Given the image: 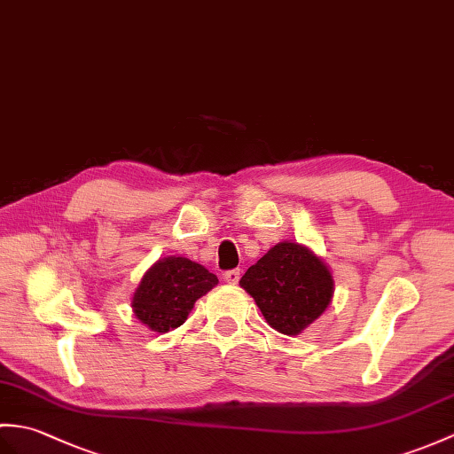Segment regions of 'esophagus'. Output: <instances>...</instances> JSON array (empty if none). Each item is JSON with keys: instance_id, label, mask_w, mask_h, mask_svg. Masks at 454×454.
I'll return each instance as SVG.
<instances>
[{"instance_id": "esophagus-1", "label": "esophagus", "mask_w": 454, "mask_h": 454, "mask_svg": "<svg viewBox=\"0 0 454 454\" xmlns=\"http://www.w3.org/2000/svg\"><path fill=\"white\" fill-rule=\"evenodd\" d=\"M239 277H241L239 269H234V270H226V272H224V280H226L228 284H238V282H239Z\"/></svg>"}]
</instances>
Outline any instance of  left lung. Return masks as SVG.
Wrapping results in <instances>:
<instances>
[{
    "label": "left lung",
    "mask_w": 454,
    "mask_h": 454,
    "mask_svg": "<svg viewBox=\"0 0 454 454\" xmlns=\"http://www.w3.org/2000/svg\"><path fill=\"white\" fill-rule=\"evenodd\" d=\"M272 329L296 336L329 308L334 280L326 262L298 241L270 247L239 280Z\"/></svg>",
    "instance_id": "8db88e82"
}]
</instances>
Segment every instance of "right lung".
<instances>
[{"mask_svg":"<svg viewBox=\"0 0 454 454\" xmlns=\"http://www.w3.org/2000/svg\"><path fill=\"white\" fill-rule=\"evenodd\" d=\"M218 284L216 275L187 257H164L145 272L133 292L135 317L154 333L184 325L195 301Z\"/></svg>","mask_w":454,"mask_h":454,"instance_id":"add662e5","label":"right lung"}]
</instances>
